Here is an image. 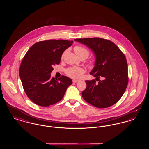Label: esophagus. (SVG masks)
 <instances>
[{
  "label": "esophagus",
  "mask_w": 149,
  "mask_h": 149,
  "mask_svg": "<svg viewBox=\"0 0 149 149\" xmlns=\"http://www.w3.org/2000/svg\"><path fill=\"white\" fill-rule=\"evenodd\" d=\"M72 81H73V83H78L79 81L78 80H73Z\"/></svg>",
  "instance_id": "obj_1"
}]
</instances>
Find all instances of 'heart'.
<instances>
[{
	"label": "heart",
	"mask_w": 149,
	"mask_h": 149,
	"mask_svg": "<svg viewBox=\"0 0 149 149\" xmlns=\"http://www.w3.org/2000/svg\"><path fill=\"white\" fill-rule=\"evenodd\" d=\"M74 51L78 56H85L86 57L89 56V51L86 47L82 46H76L74 47ZM94 63L90 62L89 63V66L91 68L94 66ZM84 72V70L78 66H74L68 68L66 70V74L71 78L79 79L81 75Z\"/></svg>",
	"instance_id": "obj_1"
}]
</instances>
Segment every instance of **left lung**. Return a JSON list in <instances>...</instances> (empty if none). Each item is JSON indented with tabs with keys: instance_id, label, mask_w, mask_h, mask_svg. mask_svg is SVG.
Segmentation results:
<instances>
[{
	"instance_id": "obj_1",
	"label": "left lung",
	"mask_w": 149,
	"mask_h": 149,
	"mask_svg": "<svg viewBox=\"0 0 149 149\" xmlns=\"http://www.w3.org/2000/svg\"><path fill=\"white\" fill-rule=\"evenodd\" d=\"M95 55L94 67L90 74L95 80H86V88L82 97L93 106L104 108L116 104L127 86L128 66L126 57L113 42L102 38H77ZM102 77L103 80H99Z\"/></svg>"
}]
</instances>
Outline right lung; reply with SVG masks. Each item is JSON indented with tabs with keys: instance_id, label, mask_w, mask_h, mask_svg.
Wrapping results in <instances>:
<instances>
[{
	"instance_id": "add662e5",
	"label": "right lung",
	"mask_w": 149,
	"mask_h": 149,
	"mask_svg": "<svg viewBox=\"0 0 149 149\" xmlns=\"http://www.w3.org/2000/svg\"><path fill=\"white\" fill-rule=\"evenodd\" d=\"M73 41L49 40L36 43L26 54L19 68L24 91L36 104L49 107L60 101L72 83L70 78L62 75L51 78L53 66L58 65L64 51Z\"/></svg>"
}]
</instances>
